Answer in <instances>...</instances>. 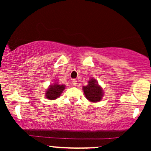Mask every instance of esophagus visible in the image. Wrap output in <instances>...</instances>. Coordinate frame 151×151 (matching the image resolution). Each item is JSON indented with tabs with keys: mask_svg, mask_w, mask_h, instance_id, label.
<instances>
[{
	"mask_svg": "<svg viewBox=\"0 0 151 151\" xmlns=\"http://www.w3.org/2000/svg\"><path fill=\"white\" fill-rule=\"evenodd\" d=\"M72 84L74 85V86H77V80H72Z\"/></svg>",
	"mask_w": 151,
	"mask_h": 151,
	"instance_id": "esophagus-1",
	"label": "esophagus"
}]
</instances>
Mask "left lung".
Wrapping results in <instances>:
<instances>
[{"label":"left lung","instance_id":"left-lung-1","mask_svg":"<svg viewBox=\"0 0 151 151\" xmlns=\"http://www.w3.org/2000/svg\"><path fill=\"white\" fill-rule=\"evenodd\" d=\"M83 91L85 97L91 102H98L102 99L104 92L103 89L98 84L95 79H91L86 86H83Z\"/></svg>","mask_w":151,"mask_h":151}]
</instances>
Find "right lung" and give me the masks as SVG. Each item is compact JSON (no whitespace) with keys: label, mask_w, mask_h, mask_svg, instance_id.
I'll return each instance as SVG.
<instances>
[{"label":"right lung","mask_w":151,"mask_h":151,"mask_svg":"<svg viewBox=\"0 0 151 151\" xmlns=\"http://www.w3.org/2000/svg\"><path fill=\"white\" fill-rule=\"evenodd\" d=\"M64 89V85H60L55 82L54 84L50 85L49 88H47L46 93H45V97L50 100L56 99L60 97Z\"/></svg>","instance_id":"obj_1"}]
</instances>
